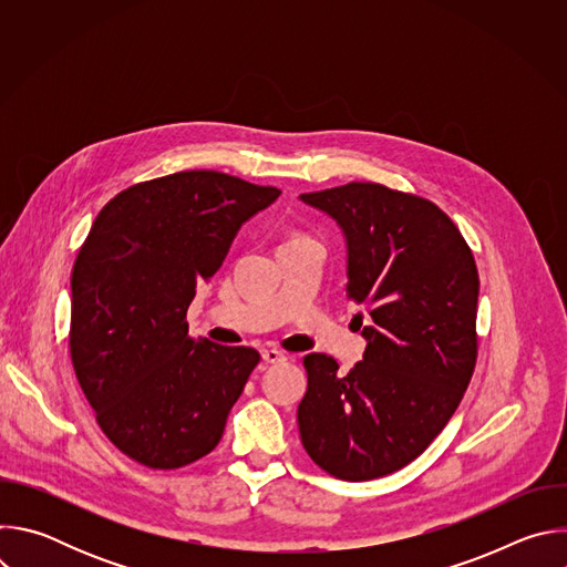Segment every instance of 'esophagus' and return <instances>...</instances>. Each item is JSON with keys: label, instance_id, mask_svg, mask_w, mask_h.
Instances as JSON below:
<instances>
[{"label": "esophagus", "instance_id": "34e87169", "mask_svg": "<svg viewBox=\"0 0 567 567\" xmlns=\"http://www.w3.org/2000/svg\"><path fill=\"white\" fill-rule=\"evenodd\" d=\"M262 359H265L267 363H280V361H285V354H282L280 350L267 348V350H262Z\"/></svg>", "mask_w": 567, "mask_h": 567}]
</instances>
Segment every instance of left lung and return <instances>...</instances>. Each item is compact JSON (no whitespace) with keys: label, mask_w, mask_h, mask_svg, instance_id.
<instances>
[{"label":"left lung","mask_w":567,"mask_h":567,"mask_svg":"<svg viewBox=\"0 0 567 567\" xmlns=\"http://www.w3.org/2000/svg\"><path fill=\"white\" fill-rule=\"evenodd\" d=\"M343 233L348 296L363 305V361L348 374L307 354L298 431L309 457L341 480L413 462L446 426L477 354V269L457 226L429 199L379 184L300 195Z\"/></svg>","instance_id":"8db88e82"}]
</instances>
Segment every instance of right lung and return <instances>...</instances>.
<instances>
[{
	"mask_svg": "<svg viewBox=\"0 0 567 567\" xmlns=\"http://www.w3.org/2000/svg\"><path fill=\"white\" fill-rule=\"evenodd\" d=\"M280 197L215 171L118 193L71 271V361L110 442L150 468H179L221 440L260 354L190 339L186 311L241 224Z\"/></svg>",
	"mask_w": 567,
	"mask_h": 567,
	"instance_id": "add662e5",
	"label": "right lung"
}]
</instances>
